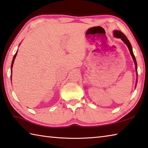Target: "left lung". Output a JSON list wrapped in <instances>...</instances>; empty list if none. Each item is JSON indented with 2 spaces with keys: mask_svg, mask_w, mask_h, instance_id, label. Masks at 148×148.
Instances as JSON below:
<instances>
[{
  "mask_svg": "<svg viewBox=\"0 0 148 148\" xmlns=\"http://www.w3.org/2000/svg\"><path fill=\"white\" fill-rule=\"evenodd\" d=\"M114 36L115 37H116V38H121L122 40V41L124 42V43L127 45V46L128 47V48L129 49V51H130V53H131V56L132 57V59L134 60V64H135V69H136V76H138V74H137V63H136V59H135V57L134 56V53H133V51H132V46H131V44L130 43V42L128 39H127V36H125V35L122 32L119 31H114ZM136 83H137V80H136Z\"/></svg>",
  "mask_w": 148,
  "mask_h": 148,
  "instance_id": "1",
  "label": "left lung"
}]
</instances>
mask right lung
I'll return each instance as SVG.
<instances>
[{
    "label": "right lung",
    "instance_id": "add662e5",
    "mask_svg": "<svg viewBox=\"0 0 148 148\" xmlns=\"http://www.w3.org/2000/svg\"><path fill=\"white\" fill-rule=\"evenodd\" d=\"M17 52L16 53V54L14 55L13 60H12V64H11V72H12V66H13V64H14V60H15V59H16V56H17ZM11 77H12V74H11Z\"/></svg>",
    "mask_w": 148,
    "mask_h": 148
}]
</instances>
